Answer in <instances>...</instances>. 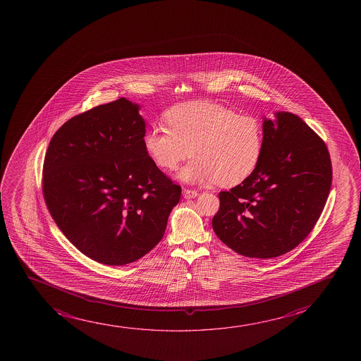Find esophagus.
I'll use <instances>...</instances> for the list:
<instances>
[{"instance_id": "1", "label": "esophagus", "mask_w": 361, "mask_h": 361, "mask_svg": "<svg viewBox=\"0 0 361 361\" xmlns=\"http://www.w3.org/2000/svg\"><path fill=\"white\" fill-rule=\"evenodd\" d=\"M183 197L190 200V198L197 197L198 192L197 191H195V190H188V188H183Z\"/></svg>"}]
</instances>
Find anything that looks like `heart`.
I'll return each instance as SVG.
<instances>
[{
	"label": "heart",
	"mask_w": 361,
	"mask_h": 361,
	"mask_svg": "<svg viewBox=\"0 0 361 361\" xmlns=\"http://www.w3.org/2000/svg\"><path fill=\"white\" fill-rule=\"evenodd\" d=\"M169 128L153 127L144 134V148L158 166L173 171L191 153L195 158L180 170L188 183L232 188L257 168L262 150V124L223 104L196 101L175 106L165 114Z\"/></svg>",
	"instance_id": "heart-1"
}]
</instances>
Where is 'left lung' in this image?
I'll return each mask as SVG.
<instances>
[{
	"label": "left lung",
	"instance_id": "left-lung-1",
	"mask_svg": "<svg viewBox=\"0 0 361 361\" xmlns=\"http://www.w3.org/2000/svg\"><path fill=\"white\" fill-rule=\"evenodd\" d=\"M262 118V150L252 175L219 192L217 237L247 257L270 259L296 247L316 226L331 191L326 144L296 114Z\"/></svg>",
	"mask_w": 361,
	"mask_h": 361
}]
</instances>
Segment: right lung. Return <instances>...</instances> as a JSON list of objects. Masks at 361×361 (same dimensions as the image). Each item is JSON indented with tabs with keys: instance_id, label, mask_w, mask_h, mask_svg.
I'll return each mask as SVG.
<instances>
[{
	"instance_id": "add662e5",
	"label": "right lung",
	"mask_w": 361,
	"mask_h": 361,
	"mask_svg": "<svg viewBox=\"0 0 361 361\" xmlns=\"http://www.w3.org/2000/svg\"><path fill=\"white\" fill-rule=\"evenodd\" d=\"M139 109L122 97L75 116L45 154L43 195L51 217L80 252L111 267L150 252L181 197L144 148Z\"/></svg>"
}]
</instances>
